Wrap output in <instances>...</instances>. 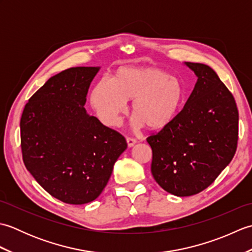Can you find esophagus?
I'll list each match as a JSON object with an SVG mask.
<instances>
[{
  "mask_svg": "<svg viewBox=\"0 0 252 252\" xmlns=\"http://www.w3.org/2000/svg\"><path fill=\"white\" fill-rule=\"evenodd\" d=\"M126 143H127V146L132 147V146H134L135 144H136V140H135V138H133V137H127L126 138Z\"/></svg>",
  "mask_w": 252,
  "mask_h": 252,
  "instance_id": "esophagus-1",
  "label": "esophagus"
}]
</instances>
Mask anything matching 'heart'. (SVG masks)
Here are the masks:
<instances>
[{
    "label": "heart",
    "mask_w": 252,
    "mask_h": 252,
    "mask_svg": "<svg viewBox=\"0 0 252 252\" xmlns=\"http://www.w3.org/2000/svg\"><path fill=\"white\" fill-rule=\"evenodd\" d=\"M182 97L179 79L161 69L126 67L114 74L112 81L101 79L96 83L91 104L104 125L117 126L126 111V100L133 99V125L145 122L149 127H161L173 119Z\"/></svg>",
    "instance_id": "heart-1"
}]
</instances>
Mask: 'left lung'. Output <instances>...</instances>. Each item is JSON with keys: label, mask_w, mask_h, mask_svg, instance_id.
Returning <instances> with one entry per match:
<instances>
[{"label": "left lung", "mask_w": 252, "mask_h": 252, "mask_svg": "<svg viewBox=\"0 0 252 252\" xmlns=\"http://www.w3.org/2000/svg\"><path fill=\"white\" fill-rule=\"evenodd\" d=\"M185 65L198 78L194 90L183 109L147 137L155 181L179 197L211 185L232 161L238 141V109L232 93L205 63Z\"/></svg>", "instance_id": "1"}]
</instances>
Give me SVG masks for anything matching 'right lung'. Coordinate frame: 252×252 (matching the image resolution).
I'll return each instance as SVG.
<instances>
[{"instance_id":"right-lung-1","label":"right lung","mask_w":252,"mask_h":252,"mask_svg":"<svg viewBox=\"0 0 252 252\" xmlns=\"http://www.w3.org/2000/svg\"><path fill=\"white\" fill-rule=\"evenodd\" d=\"M98 70L73 67L51 77L31 96L20 119L27 170L50 195L70 205L100 195L127 147L125 136L83 107Z\"/></svg>"}]
</instances>
